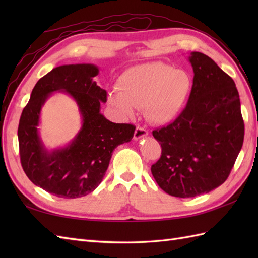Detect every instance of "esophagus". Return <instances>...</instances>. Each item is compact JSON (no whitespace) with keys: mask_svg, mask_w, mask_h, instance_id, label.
Wrapping results in <instances>:
<instances>
[{"mask_svg":"<svg viewBox=\"0 0 258 258\" xmlns=\"http://www.w3.org/2000/svg\"><path fill=\"white\" fill-rule=\"evenodd\" d=\"M149 135V132L143 127H140V126H138L135 130V133H134V139L138 141V140H141L143 138H146V136Z\"/></svg>","mask_w":258,"mask_h":258,"instance_id":"1","label":"esophagus"}]
</instances>
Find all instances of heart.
Listing matches in <instances>:
<instances>
[{"instance_id":"obj_1","label":"heart","mask_w":258,"mask_h":258,"mask_svg":"<svg viewBox=\"0 0 258 258\" xmlns=\"http://www.w3.org/2000/svg\"><path fill=\"white\" fill-rule=\"evenodd\" d=\"M117 92L107 102L122 118L134 116L144 107L146 118L156 125L173 122L184 108L191 90V79L184 70L151 62L125 70L116 81Z\"/></svg>"}]
</instances>
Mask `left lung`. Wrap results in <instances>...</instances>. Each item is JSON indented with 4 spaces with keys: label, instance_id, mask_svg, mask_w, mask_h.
I'll use <instances>...</instances> for the list:
<instances>
[{
    "label": "left lung",
    "instance_id": "obj_1",
    "mask_svg": "<svg viewBox=\"0 0 258 258\" xmlns=\"http://www.w3.org/2000/svg\"><path fill=\"white\" fill-rule=\"evenodd\" d=\"M194 79L187 105L153 136L162 155L151 171L175 197H195L227 179L244 141V122L235 82L211 57L191 52Z\"/></svg>",
    "mask_w": 258,
    "mask_h": 258
}]
</instances>
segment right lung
Segmentation results:
<instances>
[{
    "label": "right lung",
    "instance_id": "obj_1",
    "mask_svg": "<svg viewBox=\"0 0 258 258\" xmlns=\"http://www.w3.org/2000/svg\"><path fill=\"white\" fill-rule=\"evenodd\" d=\"M94 64H69L53 69L37 81L22 112L18 138L21 164L33 184L62 199H78L101 184L112 153L133 139L135 126L116 124L101 113L106 91L96 84ZM54 92L72 97L82 125L64 147L47 149L39 135L41 107Z\"/></svg>",
    "mask_w": 258,
    "mask_h": 258
}]
</instances>
